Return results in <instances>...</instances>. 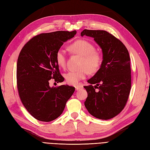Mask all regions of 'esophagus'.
I'll return each mask as SVG.
<instances>
[{"instance_id": "obj_1", "label": "esophagus", "mask_w": 150, "mask_h": 150, "mask_svg": "<svg viewBox=\"0 0 150 150\" xmlns=\"http://www.w3.org/2000/svg\"><path fill=\"white\" fill-rule=\"evenodd\" d=\"M83 88V86H77L75 87V89H76V91H78V90H80Z\"/></svg>"}]
</instances>
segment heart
<instances>
[{
    "label": "heart",
    "instance_id": "b5f03b06",
    "mask_svg": "<svg viewBox=\"0 0 150 150\" xmlns=\"http://www.w3.org/2000/svg\"><path fill=\"white\" fill-rule=\"evenodd\" d=\"M69 48L72 52L83 56L80 65L81 69L69 71L65 74L67 83L76 86L81 80L86 78L88 72L89 74H94L99 69L102 63V56L99 52L95 51L93 44L84 39L76 40L70 45ZM56 61L60 67L63 69L66 67L67 56L64 49L57 50L56 54Z\"/></svg>",
    "mask_w": 150,
    "mask_h": 150
}]
</instances>
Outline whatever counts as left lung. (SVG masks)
<instances>
[{
    "mask_svg": "<svg viewBox=\"0 0 150 150\" xmlns=\"http://www.w3.org/2000/svg\"><path fill=\"white\" fill-rule=\"evenodd\" d=\"M85 35L94 38L102 49L103 61L98 72L88 81L91 85L84 87L88 92L84 105L96 118L110 120L123 110L129 97V52L120 40L106 30L84 29L81 35Z\"/></svg>",
    "mask_w": 150,
    "mask_h": 150,
    "instance_id": "8db88e82",
    "label": "left lung"
}]
</instances>
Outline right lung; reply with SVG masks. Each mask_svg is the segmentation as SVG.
I'll list each match as a JSON object with an SVG mask.
<instances>
[{"label": "right lung", "mask_w": 150, "mask_h": 150, "mask_svg": "<svg viewBox=\"0 0 150 150\" xmlns=\"http://www.w3.org/2000/svg\"><path fill=\"white\" fill-rule=\"evenodd\" d=\"M76 31H56L34 36L22 47L17 63V86L26 110L39 121L56 120L64 111L75 88L67 85L51 88L49 80L62 82L56 54Z\"/></svg>", "instance_id": "add662e5"}]
</instances>
